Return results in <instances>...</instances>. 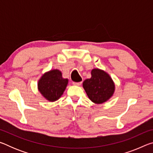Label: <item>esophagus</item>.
Returning <instances> with one entry per match:
<instances>
[{
    "instance_id": "esophagus-1",
    "label": "esophagus",
    "mask_w": 153,
    "mask_h": 153,
    "mask_svg": "<svg viewBox=\"0 0 153 153\" xmlns=\"http://www.w3.org/2000/svg\"><path fill=\"white\" fill-rule=\"evenodd\" d=\"M73 84L74 85H76V86H79V85L82 84V82H73Z\"/></svg>"
}]
</instances>
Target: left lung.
Here are the masks:
<instances>
[{
	"label": "left lung",
	"mask_w": 153,
	"mask_h": 153,
	"mask_svg": "<svg viewBox=\"0 0 153 153\" xmlns=\"http://www.w3.org/2000/svg\"><path fill=\"white\" fill-rule=\"evenodd\" d=\"M83 87L90 99L97 104L109 99L115 90V85L111 77L98 69H92L91 77L84 80Z\"/></svg>",
	"instance_id": "left-lung-1"
}]
</instances>
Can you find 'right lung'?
Listing matches in <instances>:
<instances>
[{
    "mask_svg": "<svg viewBox=\"0 0 153 153\" xmlns=\"http://www.w3.org/2000/svg\"><path fill=\"white\" fill-rule=\"evenodd\" d=\"M68 79L62 77L61 72L55 69L43 75L38 82V90L49 101L58 100L63 94Z\"/></svg>",
    "mask_w": 153,
    "mask_h": 153,
    "instance_id": "right-lung-1",
    "label": "right lung"
}]
</instances>
